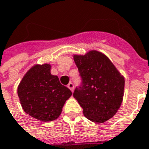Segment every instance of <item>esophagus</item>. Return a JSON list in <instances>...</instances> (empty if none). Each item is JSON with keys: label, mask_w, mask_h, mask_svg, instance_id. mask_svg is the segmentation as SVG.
Instances as JSON below:
<instances>
[{"label": "esophagus", "mask_w": 149, "mask_h": 149, "mask_svg": "<svg viewBox=\"0 0 149 149\" xmlns=\"http://www.w3.org/2000/svg\"><path fill=\"white\" fill-rule=\"evenodd\" d=\"M67 87L69 88L70 91L73 92V91H74V84H73V83H72V82H69V84L67 85Z\"/></svg>", "instance_id": "34e87169"}]
</instances>
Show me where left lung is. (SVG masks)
Listing matches in <instances>:
<instances>
[{
  "label": "left lung",
  "instance_id": "left-lung-1",
  "mask_svg": "<svg viewBox=\"0 0 149 149\" xmlns=\"http://www.w3.org/2000/svg\"><path fill=\"white\" fill-rule=\"evenodd\" d=\"M81 77V84L73 96L86 118L103 123L113 117L123 99L125 79L111 61L97 51L74 55Z\"/></svg>",
  "mask_w": 149,
  "mask_h": 149
}]
</instances>
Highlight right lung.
Instances as JSON below:
<instances>
[{
    "mask_svg": "<svg viewBox=\"0 0 149 149\" xmlns=\"http://www.w3.org/2000/svg\"><path fill=\"white\" fill-rule=\"evenodd\" d=\"M17 94L26 113L42 121H52L61 114L71 91L51 74L49 64L35 65L19 83Z\"/></svg>",
    "mask_w": 149,
    "mask_h": 149,
    "instance_id": "add662e5",
    "label": "right lung"
}]
</instances>
